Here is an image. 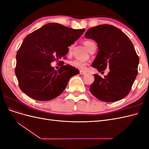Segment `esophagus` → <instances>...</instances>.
<instances>
[{
    "label": "esophagus",
    "instance_id": "obj_1",
    "mask_svg": "<svg viewBox=\"0 0 149 149\" xmlns=\"http://www.w3.org/2000/svg\"><path fill=\"white\" fill-rule=\"evenodd\" d=\"M79 73H80L81 74H84L86 73V72L84 71H82V70H80V71H79Z\"/></svg>",
    "mask_w": 149,
    "mask_h": 149
}]
</instances>
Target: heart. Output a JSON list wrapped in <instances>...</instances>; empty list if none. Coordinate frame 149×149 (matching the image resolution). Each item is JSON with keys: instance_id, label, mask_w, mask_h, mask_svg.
<instances>
[{"instance_id": "obj_1", "label": "heart", "mask_w": 149, "mask_h": 149, "mask_svg": "<svg viewBox=\"0 0 149 149\" xmlns=\"http://www.w3.org/2000/svg\"><path fill=\"white\" fill-rule=\"evenodd\" d=\"M84 45H85V46L86 47L87 49L89 50V48H91L92 46L94 45L95 44H94V43L91 42V41H89V40H87V41L84 42ZM73 45H71L69 47V49H68V53H71L72 49H73ZM70 65L73 67L75 68H77V69H79V70H84L86 66L87 63L86 62H84V61H82L78 60H74L73 61H71Z\"/></svg>"}]
</instances>
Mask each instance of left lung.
Here are the masks:
<instances>
[{
    "label": "left lung",
    "mask_w": 149,
    "mask_h": 149,
    "mask_svg": "<svg viewBox=\"0 0 149 149\" xmlns=\"http://www.w3.org/2000/svg\"><path fill=\"white\" fill-rule=\"evenodd\" d=\"M85 38L97 43L98 52L92 66L98 71L109 68L102 78L94 74L90 92L98 100L115 102L129 93L138 74L139 58L129 37L120 29L111 25H100L89 29Z\"/></svg>",
    "instance_id": "left-lung-1"
}]
</instances>
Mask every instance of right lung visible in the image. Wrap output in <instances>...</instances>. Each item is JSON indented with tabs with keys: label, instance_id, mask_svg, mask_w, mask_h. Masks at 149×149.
<instances>
[{
	"label": "right lung",
	"instance_id": "1",
	"mask_svg": "<svg viewBox=\"0 0 149 149\" xmlns=\"http://www.w3.org/2000/svg\"><path fill=\"white\" fill-rule=\"evenodd\" d=\"M84 31L49 23L26 36L16 56L15 72L22 91L38 101H49L61 94L79 71L69 65L56 71L51 63H63L59 60L68 52V47Z\"/></svg>",
	"mask_w": 149,
	"mask_h": 149
}]
</instances>
